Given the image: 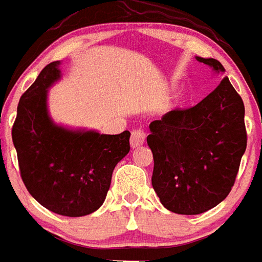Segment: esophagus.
I'll return each mask as SVG.
<instances>
[{
    "label": "esophagus",
    "mask_w": 262,
    "mask_h": 262,
    "mask_svg": "<svg viewBox=\"0 0 262 262\" xmlns=\"http://www.w3.org/2000/svg\"><path fill=\"white\" fill-rule=\"evenodd\" d=\"M144 140H146V133H144L142 128H135L133 129V133H131V140H129V143H131V147H139L144 143Z\"/></svg>",
    "instance_id": "esophagus-1"
}]
</instances>
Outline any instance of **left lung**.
Masks as SVG:
<instances>
[{
  "instance_id": "1",
  "label": "left lung",
  "mask_w": 262,
  "mask_h": 262,
  "mask_svg": "<svg viewBox=\"0 0 262 262\" xmlns=\"http://www.w3.org/2000/svg\"><path fill=\"white\" fill-rule=\"evenodd\" d=\"M196 60L225 72L215 58ZM243 99L224 77L196 105L174 110L150 123L151 183L167 210L201 214L229 195L246 150Z\"/></svg>"
}]
</instances>
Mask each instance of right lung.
Wrapping results in <instances>:
<instances>
[{
    "mask_svg": "<svg viewBox=\"0 0 262 262\" xmlns=\"http://www.w3.org/2000/svg\"><path fill=\"white\" fill-rule=\"evenodd\" d=\"M58 67L60 61L48 64L19 99L13 144L30 195L53 213L83 217L104 202L112 171L128 154L131 134L105 135L56 124L47 97L61 77Z\"/></svg>",
    "mask_w": 262,
    "mask_h": 262,
    "instance_id": "obj_1",
    "label": "right lung"
}]
</instances>
